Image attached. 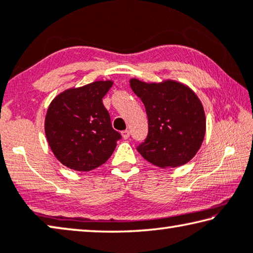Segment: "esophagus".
I'll list each match as a JSON object with an SVG mask.
<instances>
[{
  "label": "esophagus",
  "instance_id": "1",
  "mask_svg": "<svg viewBox=\"0 0 253 253\" xmlns=\"http://www.w3.org/2000/svg\"><path fill=\"white\" fill-rule=\"evenodd\" d=\"M122 135H123V137L124 138H128V137H129V135H130V133H129V130H128V129H126V130H123L122 131Z\"/></svg>",
  "mask_w": 253,
  "mask_h": 253
}]
</instances>
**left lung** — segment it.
I'll return each mask as SVG.
<instances>
[{
	"label": "left lung",
	"mask_w": 253,
	"mask_h": 253,
	"mask_svg": "<svg viewBox=\"0 0 253 253\" xmlns=\"http://www.w3.org/2000/svg\"><path fill=\"white\" fill-rule=\"evenodd\" d=\"M130 87L144 103L149 120L148 136L136 148L139 154L161 168L188 163L206 133L205 110L195 93L172 81L148 84L134 78Z\"/></svg>",
	"instance_id": "obj_1"
}]
</instances>
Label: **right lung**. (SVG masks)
Instances as JSON below:
<instances>
[{
	"mask_svg": "<svg viewBox=\"0 0 253 253\" xmlns=\"http://www.w3.org/2000/svg\"><path fill=\"white\" fill-rule=\"evenodd\" d=\"M112 82L67 89L52 101L45 117L48 145L60 163L78 171L103 165L122 135L111 126L102 99Z\"/></svg>",
	"mask_w": 253,
	"mask_h": 253,
	"instance_id": "obj_1",
	"label": "right lung"
}]
</instances>
